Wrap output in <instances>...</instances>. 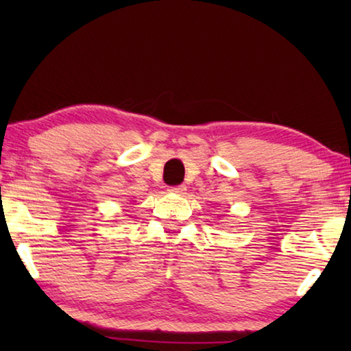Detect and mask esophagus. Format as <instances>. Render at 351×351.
<instances>
[{
  "label": "esophagus",
  "instance_id": "obj_1",
  "mask_svg": "<svg viewBox=\"0 0 351 351\" xmlns=\"http://www.w3.org/2000/svg\"><path fill=\"white\" fill-rule=\"evenodd\" d=\"M169 191L174 195H185L186 186L185 185H174V186H169Z\"/></svg>",
  "mask_w": 351,
  "mask_h": 351
}]
</instances>
